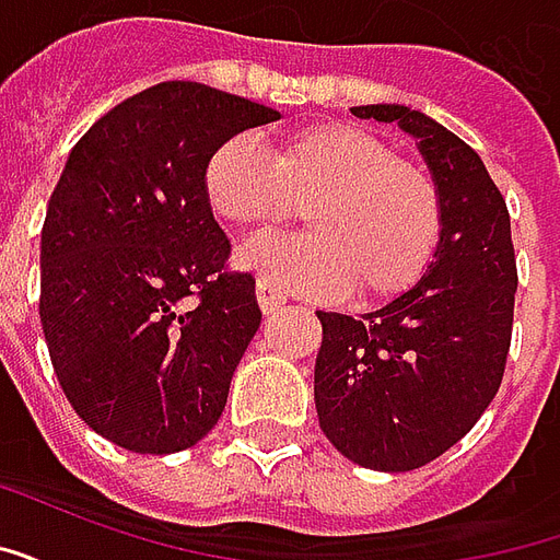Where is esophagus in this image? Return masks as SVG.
Listing matches in <instances>:
<instances>
[{
  "instance_id": "34e87169",
  "label": "esophagus",
  "mask_w": 560,
  "mask_h": 560,
  "mask_svg": "<svg viewBox=\"0 0 560 560\" xmlns=\"http://www.w3.org/2000/svg\"><path fill=\"white\" fill-rule=\"evenodd\" d=\"M255 291H257V303H260V308H264V315H276L281 305H284V300H288V296H284V291H279L272 281L260 279L257 281Z\"/></svg>"
}]
</instances>
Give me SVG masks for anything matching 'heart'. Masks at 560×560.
<instances>
[{"instance_id":"1","label":"heart","mask_w":560,"mask_h":560,"mask_svg":"<svg viewBox=\"0 0 560 560\" xmlns=\"http://www.w3.org/2000/svg\"><path fill=\"white\" fill-rule=\"evenodd\" d=\"M209 209L231 228L269 231L303 209L308 233L257 240L240 267L291 291L363 303L411 291L444 233V197L432 173L401 161L393 143L348 122L293 131L269 155L236 135L203 167Z\"/></svg>"}]
</instances>
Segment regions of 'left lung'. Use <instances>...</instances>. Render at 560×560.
Listing matches in <instances>:
<instances>
[{
  "instance_id": "8db88e82",
  "label": "left lung",
  "mask_w": 560,
  "mask_h": 560,
  "mask_svg": "<svg viewBox=\"0 0 560 560\" xmlns=\"http://www.w3.org/2000/svg\"><path fill=\"white\" fill-rule=\"evenodd\" d=\"M399 122L444 197V233L411 291L363 317L317 312L320 429L341 456L372 470H413L474 429L504 377L516 252L510 212L480 155L405 104L351 107Z\"/></svg>"
}]
</instances>
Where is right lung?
<instances>
[{
  "instance_id": "1",
  "label": "right lung",
  "mask_w": 560,
  "mask_h": 560,
  "mask_svg": "<svg viewBox=\"0 0 560 560\" xmlns=\"http://www.w3.org/2000/svg\"><path fill=\"white\" fill-rule=\"evenodd\" d=\"M279 110L191 80L131 95L74 143L42 228L44 339L92 432L179 453L219 422L260 327L203 195L212 149Z\"/></svg>"
}]
</instances>
